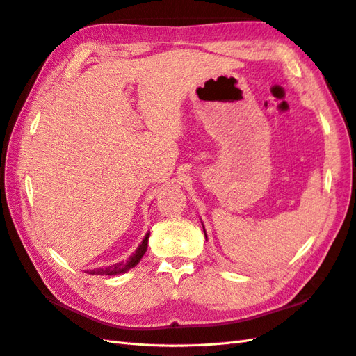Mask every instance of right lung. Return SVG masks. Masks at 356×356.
Here are the masks:
<instances>
[{"instance_id": "right-lung-1", "label": "right lung", "mask_w": 356, "mask_h": 356, "mask_svg": "<svg viewBox=\"0 0 356 356\" xmlns=\"http://www.w3.org/2000/svg\"><path fill=\"white\" fill-rule=\"evenodd\" d=\"M149 236H150V233L145 234L144 241L141 242L140 247L136 248V251L132 254V256L129 257V260H127V261L115 263V265H113V266H108V268L93 269V270H90L88 273H91V275H115V273H122V272H126V270H129L131 268L136 266V265H138V261L141 260V257H143L144 254H145V251H147Z\"/></svg>"}]
</instances>
